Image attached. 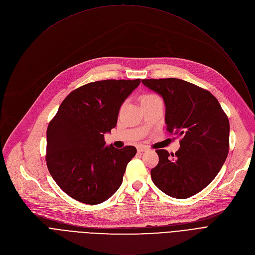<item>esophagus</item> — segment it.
<instances>
[{
	"mask_svg": "<svg viewBox=\"0 0 255 255\" xmlns=\"http://www.w3.org/2000/svg\"><path fill=\"white\" fill-rule=\"evenodd\" d=\"M137 150H138V152H143V151L148 150V147L145 146V145H139V146L137 147Z\"/></svg>",
	"mask_w": 255,
	"mask_h": 255,
	"instance_id": "1",
	"label": "esophagus"
}]
</instances>
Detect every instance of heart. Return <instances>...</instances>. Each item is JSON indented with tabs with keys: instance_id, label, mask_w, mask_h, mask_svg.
Returning a JSON list of instances; mask_svg holds the SVG:
<instances>
[{
	"instance_id": "heart-1",
	"label": "heart",
	"mask_w": 255,
	"mask_h": 255,
	"mask_svg": "<svg viewBox=\"0 0 255 255\" xmlns=\"http://www.w3.org/2000/svg\"><path fill=\"white\" fill-rule=\"evenodd\" d=\"M156 98H159L157 97L156 95H153V94H146V95H143L141 97V103L143 102H146V101H149V100H153V99H156Z\"/></svg>"
}]
</instances>
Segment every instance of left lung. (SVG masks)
I'll list each match as a JSON object with an SVG mask.
<instances>
[{"label":"left lung","mask_w":255,"mask_h":255,"mask_svg":"<svg viewBox=\"0 0 255 255\" xmlns=\"http://www.w3.org/2000/svg\"><path fill=\"white\" fill-rule=\"evenodd\" d=\"M165 104L166 131L181 136L175 153L156 149L151 169L154 185L175 199L204 190L223 166L229 152L230 125L218 100L207 90L179 79L142 80Z\"/></svg>","instance_id":"obj_1"}]
</instances>
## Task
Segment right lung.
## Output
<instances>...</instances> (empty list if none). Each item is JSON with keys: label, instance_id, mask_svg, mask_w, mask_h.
Returning <instances> with one entry per match:
<instances>
[{"label": "right lung", "instance_id": "add662e5", "mask_svg": "<svg viewBox=\"0 0 255 255\" xmlns=\"http://www.w3.org/2000/svg\"><path fill=\"white\" fill-rule=\"evenodd\" d=\"M140 84L136 80L89 83L69 93L48 124L47 168L69 197L89 205L111 198L120 188L134 146H105L104 134L117 124L120 107Z\"/></svg>", "mask_w": 255, "mask_h": 255}]
</instances>
